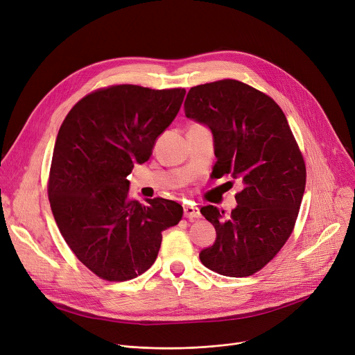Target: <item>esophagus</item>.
I'll return each instance as SVG.
<instances>
[{
    "label": "esophagus",
    "instance_id": "1",
    "mask_svg": "<svg viewBox=\"0 0 355 355\" xmlns=\"http://www.w3.org/2000/svg\"><path fill=\"white\" fill-rule=\"evenodd\" d=\"M184 216L193 220V218H198L201 214H200V209L196 207V206H185L184 207Z\"/></svg>",
    "mask_w": 355,
    "mask_h": 355
}]
</instances>
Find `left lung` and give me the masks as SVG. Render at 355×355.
I'll list each match as a JSON object with an SVG mask.
<instances>
[{"label": "left lung", "mask_w": 355, "mask_h": 355, "mask_svg": "<svg viewBox=\"0 0 355 355\" xmlns=\"http://www.w3.org/2000/svg\"><path fill=\"white\" fill-rule=\"evenodd\" d=\"M185 116L213 134V177L241 184L229 216L201 209L216 229L201 263L220 275L245 277L262 269L289 239L305 191L306 170L286 116L265 93L239 80L190 89Z\"/></svg>", "instance_id": "1"}]
</instances>
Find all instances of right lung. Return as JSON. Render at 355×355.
Here are the masks:
<instances>
[{"label":"right lung","mask_w":355,"mask_h":355,"mask_svg":"<svg viewBox=\"0 0 355 355\" xmlns=\"http://www.w3.org/2000/svg\"><path fill=\"white\" fill-rule=\"evenodd\" d=\"M185 89L135 85L93 92L71 107L55 138L49 200L58 227L80 262L106 281H128L153 266L162 232L182 207L165 198H129L128 175L153 155L175 119Z\"/></svg>","instance_id":"add662e5"}]
</instances>
